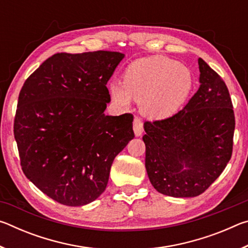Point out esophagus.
<instances>
[{"label":"esophagus","instance_id":"1","mask_svg":"<svg viewBox=\"0 0 248 248\" xmlns=\"http://www.w3.org/2000/svg\"><path fill=\"white\" fill-rule=\"evenodd\" d=\"M133 131L136 137H140L143 133V123L139 117H136L133 120Z\"/></svg>","mask_w":248,"mask_h":248}]
</instances>
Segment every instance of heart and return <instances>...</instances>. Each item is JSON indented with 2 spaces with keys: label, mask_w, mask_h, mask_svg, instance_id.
Segmentation results:
<instances>
[{
  "label": "heart",
  "mask_w": 248,
  "mask_h": 248,
  "mask_svg": "<svg viewBox=\"0 0 248 248\" xmlns=\"http://www.w3.org/2000/svg\"><path fill=\"white\" fill-rule=\"evenodd\" d=\"M192 89L190 70L174 59L156 56L132 62L124 81L109 83V94L116 105L127 108L132 99L140 102L141 111L152 119L174 115Z\"/></svg>",
  "instance_id": "b5f03b06"
}]
</instances>
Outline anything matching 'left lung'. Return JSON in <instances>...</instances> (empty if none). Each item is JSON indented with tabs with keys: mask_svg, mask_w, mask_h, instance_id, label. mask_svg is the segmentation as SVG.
<instances>
[{
	"mask_svg": "<svg viewBox=\"0 0 248 248\" xmlns=\"http://www.w3.org/2000/svg\"><path fill=\"white\" fill-rule=\"evenodd\" d=\"M198 64L200 86L182 110L144 124L150 182L158 192L175 198L202 194L232 155L235 118L229 90L201 58Z\"/></svg>",
	"mask_w": 248,
	"mask_h": 248,
	"instance_id": "8db88e82",
	"label": "left lung"
}]
</instances>
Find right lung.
<instances>
[{"mask_svg": "<svg viewBox=\"0 0 248 248\" xmlns=\"http://www.w3.org/2000/svg\"><path fill=\"white\" fill-rule=\"evenodd\" d=\"M124 54L56 53L25 81L14 121L26 177L57 202L79 207L106 189L115 157L134 138L133 116H106L107 82Z\"/></svg>", "mask_w": 248, "mask_h": 248, "instance_id": "right-lung-1", "label": "right lung"}]
</instances>
